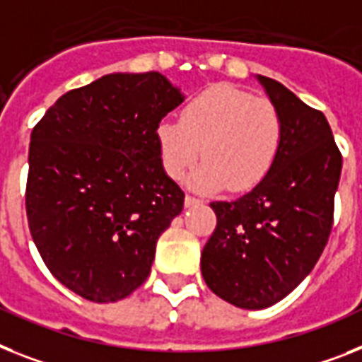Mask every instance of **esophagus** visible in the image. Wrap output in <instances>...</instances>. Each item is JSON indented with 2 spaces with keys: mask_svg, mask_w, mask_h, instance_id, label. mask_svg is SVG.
<instances>
[{
  "mask_svg": "<svg viewBox=\"0 0 362 362\" xmlns=\"http://www.w3.org/2000/svg\"><path fill=\"white\" fill-rule=\"evenodd\" d=\"M198 203H203V202L199 198H196V196H190V194L185 198V205H187V207H192V205H198Z\"/></svg>",
  "mask_w": 362,
  "mask_h": 362,
  "instance_id": "obj_1",
  "label": "esophagus"
}]
</instances>
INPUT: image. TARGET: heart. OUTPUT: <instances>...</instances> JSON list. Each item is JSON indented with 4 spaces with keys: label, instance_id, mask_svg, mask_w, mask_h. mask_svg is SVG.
Listing matches in <instances>:
<instances>
[{
    "label": "heart",
    "instance_id": "1",
    "mask_svg": "<svg viewBox=\"0 0 362 362\" xmlns=\"http://www.w3.org/2000/svg\"><path fill=\"white\" fill-rule=\"evenodd\" d=\"M285 139L281 112L268 98L231 85H214L187 103L179 118L157 125V144L166 174L181 179L199 155L194 174L199 188L252 190L270 174Z\"/></svg>",
    "mask_w": 362,
    "mask_h": 362
}]
</instances>
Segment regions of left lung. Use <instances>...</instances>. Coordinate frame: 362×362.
<instances>
[{
	"label": "left lung",
	"instance_id": "1",
	"mask_svg": "<svg viewBox=\"0 0 362 362\" xmlns=\"http://www.w3.org/2000/svg\"><path fill=\"white\" fill-rule=\"evenodd\" d=\"M285 125L270 174L235 202H213L216 228L202 252V276L218 298L267 309L310 274L335 211L342 155L324 112L279 81L257 76Z\"/></svg>",
	"mask_w": 362,
	"mask_h": 362
}]
</instances>
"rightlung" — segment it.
I'll return each mask as SVG.
<instances>
[{"label":"right lung","instance_id":"add662e5","mask_svg":"<svg viewBox=\"0 0 362 362\" xmlns=\"http://www.w3.org/2000/svg\"><path fill=\"white\" fill-rule=\"evenodd\" d=\"M183 103L159 71L109 74L66 92L33 127L25 211L42 261L95 303L148 279L155 246L183 211L157 125Z\"/></svg>","mask_w":362,"mask_h":362}]
</instances>
